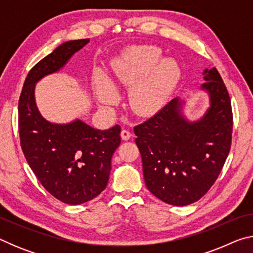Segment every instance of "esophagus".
<instances>
[{
  "instance_id": "esophagus-1",
  "label": "esophagus",
  "mask_w": 253,
  "mask_h": 253,
  "mask_svg": "<svg viewBox=\"0 0 253 253\" xmlns=\"http://www.w3.org/2000/svg\"><path fill=\"white\" fill-rule=\"evenodd\" d=\"M121 136H122V138L124 139V140H128L131 137V134H130V131H128V130H126V129H123L122 131H121Z\"/></svg>"
}]
</instances>
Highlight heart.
I'll use <instances>...</instances> for the list:
<instances>
[{"mask_svg":"<svg viewBox=\"0 0 253 253\" xmlns=\"http://www.w3.org/2000/svg\"><path fill=\"white\" fill-rule=\"evenodd\" d=\"M163 58L155 45L132 46L113 62V79L98 72L93 91L102 108H110L119 99L117 85L130 87L128 105L142 116L155 114L166 104L181 78V67L174 58Z\"/></svg>","mask_w":253,"mask_h":253,"instance_id":"heart-1","label":"heart"}]
</instances>
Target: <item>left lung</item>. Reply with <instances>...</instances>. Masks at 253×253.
Segmentation results:
<instances>
[{
  "mask_svg": "<svg viewBox=\"0 0 253 253\" xmlns=\"http://www.w3.org/2000/svg\"><path fill=\"white\" fill-rule=\"evenodd\" d=\"M200 90L209 107L195 121L185 115L186 99L176 97L134 128L149 192L163 202L184 207L199 201L223 168L232 138L228 90L215 68H205Z\"/></svg>",
  "mask_w": 253,
  "mask_h": 253,
  "instance_id": "left-lung-1",
  "label": "left lung"
}]
</instances>
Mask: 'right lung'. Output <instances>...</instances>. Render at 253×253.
<instances>
[{
    "instance_id": "right-lung-1",
    "label": "right lung",
    "mask_w": 253,
    "mask_h": 253,
    "mask_svg": "<svg viewBox=\"0 0 253 253\" xmlns=\"http://www.w3.org/2000/svg\"><path fill=\"white\" fill-rule=\"evenodd\" d=\"M89 39L63 42L34 66L24 81L19 100L21 147L34 175L55 199L83 204L105 190L111 157L121 145V126L96 129L76 118L66 124L42 116L36 101V85L57 74Z\"/></svg>"
}]
</instances>
